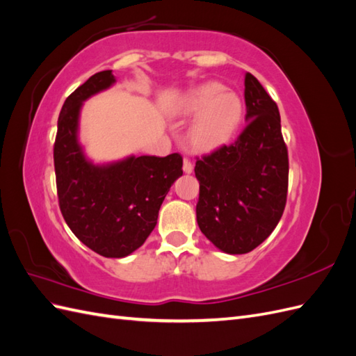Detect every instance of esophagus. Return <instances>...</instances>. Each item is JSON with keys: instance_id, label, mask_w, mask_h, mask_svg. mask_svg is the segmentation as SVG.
<instances>
[{"instance_id": "34e87169", "label": "esophagus", "mask_w": 356, "mask_h": 356, "mask_svg": "<svg viewBox=\"0 0 356 356\" xmlns=\"http://www.w3.org/2000/svg\"><path fill=\"white\" fill-rule=\"evenodd\" d=\"M182 169H184L186 174H191V172H193V163L187 157H184V163H182Z\"/></svg>"}]
</instances>
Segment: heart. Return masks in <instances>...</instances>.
Segmentation results:
<instances>
[{
	"label": "heart",
	"mask_w": 356,
	"mask_h": 356,
	"mask_svg": "<svg viewBox=\"0 0 356 356\" xmlns=\"http://www.w3.org/2000/svg\"><path fill=\"white\" fill-rule=\"evenodd\" d=\"M181 111L197 115L188 132L191 147L199 152H212L233 138L242 120L243 104L222 84L207 83L187 95Z\"/></svg>",
	"instance_id": "heart-1"
}]
</instances>
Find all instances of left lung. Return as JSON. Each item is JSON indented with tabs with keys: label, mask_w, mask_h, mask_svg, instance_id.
<instances>
[{
	"label": "left lung",
	"mask_w": 356,
	"mask_h": 356,
	"mask_svg": "<svg viewBox=\"0 0 356 356\" xmlns=\"http://www.w3.org/2000/svg\"><path fill=\"white\" fill-rule=\"evenodd\" d=\"M246 126L230 145L196 157L202 233L227 254L263 243L281 220L288 195V149L276 102L245 74Z\"/></svg>",
	"instance_id": "obj_1"
}]
</instances>
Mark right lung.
Segmentation results:
<instances>
[{
    "instance_id": "add662e5",
    "label": "right lung",
    "mask_w": 356,
    "mask_h": 356,
    "mask_svg": "<svg viewBox=\"0 0 356 356\" xmlns=\"http://www.w3.org/2000/svg\"><path fill=\"white\" fill-rule=\"evenodd\" d=\"M111 70L96 72L63 104L53 147L59 208L71 232L106 258L126 257L141 246L157 224L170 186L182 175V157H129L95 166L77 141L81 102L114 83Z\"/></svg>"
}]
</instances>
